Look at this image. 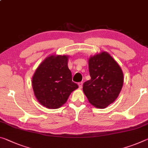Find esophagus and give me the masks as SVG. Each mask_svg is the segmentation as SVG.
Instances as JSON below:
<instances>
[{
  "mask_svg": "<svg viewBox=\"0 0 148 148\" xmlns=\"http://www.w3.org/2000/svg\"><path fill=\"white\" fill-rule=\"evenodd\" d=\"M82 82H79L78 83V86H79V88L81 89L82 88Z\"/></svg>",
  "mask_w": 148,
  "mask_h": 148,
  "instance_id": "esophagus-1",
  "label": "esophagus"
}]
</instances>
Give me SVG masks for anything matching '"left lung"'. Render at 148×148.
I'll return each mask as SVG.
<instances>
[{"mask_svg": "<svg viewBox=\"0 0 148 148\" xmlns=\"http://www.w3.org/2000/svg\"><path fill=\"white\" fill-rule=\"evenodd\" d=\"M88 67L91 79L83 85V91L90 103L105 109L119 97L124 82L120 66L106 51L90 56Z\"/></svg>", "mask_w": 148, "mask_h": 148, "instance_id": "left-lung-1", "label": "left lung"}]
</instances>
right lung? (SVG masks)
<instances>
[{
    "mask_svg": "<svg viewBox=\"0 0 148 148\" xmlns=\"http://www.w3.org/2000/svg\"><path fill=\"white\" fill-rule=\"evenodd\" d=\"M68 55H51L41 62L32 77V88L39 103L48 109H58L78 88L72 80Z\"/></svg>",
    "mask_w": 148,
    "mask_h": 148,
    "instance_id": "obj_1",
    "label": "right lung"
}]
</instances>
